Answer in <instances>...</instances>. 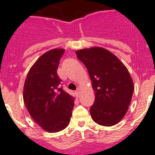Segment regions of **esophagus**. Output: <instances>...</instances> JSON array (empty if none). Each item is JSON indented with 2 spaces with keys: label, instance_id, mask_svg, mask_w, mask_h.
Returning a JSON list of instances; mask_svg holds the SVG:
<instances>
[{
  "label": "esophagus",
  "instance_id": "obj_1",
  "mask_svg": "<svg viewBox=\"0 0 155 155\" xmlns=\"http://www.w3.org/2000/svg\"><path fill=\"white\" fill-rule=\"evenodd\" d=\"M79 93H80V88L78 87L77 89H76V95H77V96H79Z\"/></svg>",
  "mask_w": 155,
  "mask_h": 155
}]
</instances>
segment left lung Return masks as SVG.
Segmentation results:
<instances>
[{"label": "left lung", "instance_id": "obj_1", "mask_svg": "<svg viewBox=\"0 0 155 155\" xmlns=\"http://www.w3.org/2000/svg\"><path fill=\"white\" fill-rule=\"evenodd\" d=\"M76 54L87 68L95 91L92 118L103 126L116 125L126 114L132 97L129 72L116 56L102 47L82 49Z\"/></svg>", "mask_w": 155, "mask_h": 155}]
</instances>
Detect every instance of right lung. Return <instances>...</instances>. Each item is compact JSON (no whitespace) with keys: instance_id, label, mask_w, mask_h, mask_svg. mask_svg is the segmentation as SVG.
Instances as JSON below:
<instances>
[{"instance_id":"1","label":"right lung","mask_w":155,"mask_h":155,"mask_svg":"<svg viewBox=\"0 0 155 155\" xmlns=\"http://www.w3.org/2000/svg\"><path fill=\"white\" fill-rule=\"evenodd\" d=\"M63 49H53L35 62L26 78L24 101L32 118L43 130L58 132L69 125L74 99L60 86L57 75Z\"/></svg>"}]
</instances>
